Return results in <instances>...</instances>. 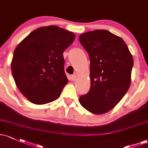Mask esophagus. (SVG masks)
<instances>
[{"mask_svg":"<svg viewBox=\"0 0 148 148\" xmlns=\"http://www.w3.org/2000/svg\"><path fill=\"white\" fill-rule=\"evenodd\" d=\"M71 81H75L76 79H77V75H76V74H73V75L71 77Z\"/></svg>","mask_w":148,"mask_h":148,"instance_id":"esophagus-1","label":"esophagus"}]
</instances>
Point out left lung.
Listing matches in <instances>:
<instances>
[{"mask_svg":"<svg viewBox=\"0 0 148 148\" xmlns=\"http://www.w3.org/2000/svg\"><path fill=\"white\" fill-rule=\"evenodd\" d=\"M90 58V90L79 98L86 110L102 114L113 109L129 90L134 60L126 43L109 31H90L79 36Z\"/></svg>","mask_w":148,"mask_h":148,"instance_id":"left-lung-1","label":"left lung"}]
</instances>
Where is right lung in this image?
Segmentation results:
<instances>
[{"instance_id":"right-lung-1","label":"right lung","mask_w":148,"mask_h":148,"mask_svg":"<svg viewBox=\"0 0 148 148\" xmlns=\"http://www.w3.org/2000/svg\"><path fill=\"white\" fill-rule=\"evenodd\" d=\"M74 39L73 32L50 25L31 32L16 47L11 62L12 77L31 103L44 105L59 98L68 83L63 52Z\"/></svg>"}]
</instances>
